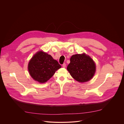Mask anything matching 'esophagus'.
<instances>
[{
    "label": "esophagus",
    "mask_w": 124,
    "mask_h": 124,
    "mask_svg": "<svg viewBox=\"0 0 124 124\" xmlns=\"http://www.w3.org/2000/svg\"><path fill=\"white\" fill-rule=\"evenodd\" d=\"M62 66H63V67H66V64L65 63H63V64H62Z\"/></svg>",
    "instance_id": "esophagus-1"
}]
</instances>
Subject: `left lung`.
<instances>
[{"label":"left lung","mask_w":124,"mask_h":124,"mask_svg":"<svg viewBox=\"0 0 124 124\" xmlns=\"http://www.w3.org/2000/svg\"><path fill=\"white\" fill-rule=\"evenodd\" d=\"M67 69L74 79L80 82L90 80L95 72V65L93 60L85 54H76L70 58Z\"/></svg>","instance_id":"obj_1"}]
</instances>
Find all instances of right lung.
I'll return each instance as SVG.
<instances>
[{
  "instance_id": "right-lung-1",
  "label": "right lung",
  "mask_w": 124,
  "mask_h": 124,
  "mask_svg": "<svg viewBox=\"0 0 124 124\" xmlns=\"http://www.w3.org/2000/svg\"><path fill=\"white\" fill-rule=\"evenodd\" d=\"M61 66L52 57L43 51L37 53L28 64L31 77L40 83H45L53 76Z\"/></svg>"
}]
</instances>
